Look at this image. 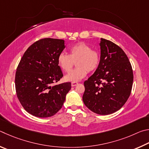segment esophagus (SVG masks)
<instances>
[{"label":"esophagus","instance_id":"obj_1","mask_svg":"<svg viewBox=\"0 0 149 149\" xmlns=\"http://www.w3.org/2000/svg\"><path fill=\"white\" fill-rule=\"evenodd\" d=\"M78 84V82H72L71 83V86H76Z\"/></svg>","mask_w":149,"mask_h":149}]
</instances>
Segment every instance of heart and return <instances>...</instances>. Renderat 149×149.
I'll list each match as a JSON object with an SVG mask.
<instances>
[{"label": "heart", "instance_id": "1", "mask_svg": "<svg viewBox=\"0 0 149 149\" xmlns=\"http://www.w3.org/2000/svg\"><path fill=\"white\" fill-rule=\"evenodd\" d=\"M100 61V54L84 42H79L70 47L69 55L61 53L57 57V65L66 72L72 70L76 62L77 67L65 77L70 82H78L86 77L88 72L97 69Z\"/></svg>", "mask_w": 149, "mask_h": 149}]
</instances>
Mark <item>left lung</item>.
Listing matches in <instances>:
<instances>
[{
	"instance_id": "8db88e82",
	"label": "left lung",
	"mask_w": 149,
	"mask_h": 149,
	"mask_svg": "<svg viewBox=\"0 0 149 149\" xmlns=\"http://www.w3.org/2000/svg\"><path fill=\"white\" fill-rule=\"evenodd\" d=\"M101 57L97 69L84 82L82 100L87 107L101 115L122 107L132 92L134 74L131 63L120 47L101 39Z\"/></svg>"
}]
</instances>
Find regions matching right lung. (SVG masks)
Masks as SVG:
<instances>
[{"label":"right lung","instance_id":"1","mask_svg":"<svg viewBox=\"0 0 149 149\" xmlns=\"http://www.w3.org/2000/svg\"><path fill=\"white\" fill-rule=\"evenodd\" d=\"M62 39L42 38L27 48L18 64L15 77V92L25 110L46 118L61 109L71 83L52 86L63 77L57 57L65 48Z\"/></svg>","mask_w":149,"mask_h":149}]
</instances>
